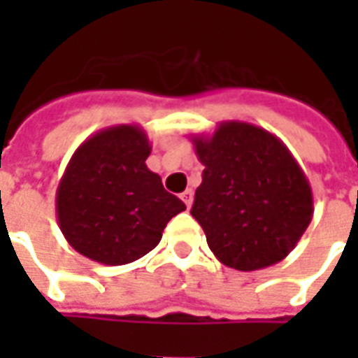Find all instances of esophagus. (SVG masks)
<instances>
[{
	"instance_id": "obj_1",
	"label": "esophagus",
	"mask_w": 358,
	"mask_h": 358,
	"mask_svg": "<svg viewBox=\"0 0 358 358\" xmlns=\"http://www.w3.org/2000/svg\"><path fill=\"white\" fill-rule=\"evenodd\" d=\"M180 197H182V201L186 203V207L189 209V207H192V201H194V192H192V189H186Z\"/></svg>"
}]
</instances>
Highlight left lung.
Here are the masks:
<instances>
[{
  "instance_id": "obj_1",
  "label": "left lung",
  "mask_w": 358,
  "mask_h": 358,
  "mask_svg": "<svg viewBox=\"0 0 358 358\" xmlns=\"http://www.w3.org/2000/svg\"><path fill=\"white\" fill-rule=\"evenodd\" d=\"M201 186L192 217L226 266L261 270L289 255L313 218V189L284 141L261 126L226 120L192 136Z\"/></svg>"
}]
</instances>
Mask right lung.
Returning a JSON list of instances; mask_svg holds the SVG:
<instances>
[{
	"mask_svg": "<svg viewBox=\"0 0 358 358\" xmlns=\"http://www.w3.org/2000/svg\"><path fill=\"white\" fill-rule=\"evenodd\" d=\"M148 134L138 124L103 128L80 143L55 197L59 228L80 255L118 266L148 255L172 217L186 210L145 159Z\"/></svg>",
	"mask_w": 358,
	"mask_h": 358,
	"instance_id": "obj_1",
	"label": "right lung"
}]
</instances>
